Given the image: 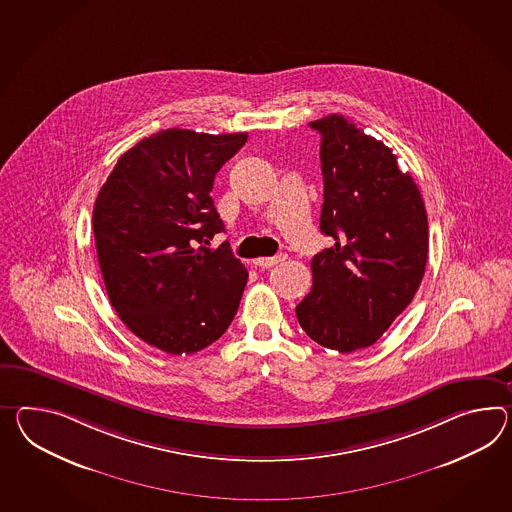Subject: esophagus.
<instances>
[{
  "label": "esophagus",
  "mask_w": 512,
  "mask_h": 512,
  "mask_svg": "<svg viewBox=\"0 0 512 512\" xmlns=\"http://www.w3.org/2000/svg\"><path fill=\"white\" fill-rule=\"evenodd\" d=\"M285 259L283 255H275V257H259V259H255L253 261V264L257 266V268H272V266H275L277 262H281Z\"/></svg>",
  "instance_id": "obj_1"
}]
</instances>
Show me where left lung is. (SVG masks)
Instances as JSON below:
<instances>
[{
  "label": "left lung",
  "mask_w": 512,
  "mask_h": 512,
  "mask_svg": "<svg viewBox=\"0 0 512 512\" xmlns=\"http://www.w3.org/2000/svg\"><path fill=\"white\" fill-rule=\"evenodd\" d=\"M309 125L322 135L320 231L335 244L312 257L311 292L296 316L314 342L351 353L375 344L414 298L429 251L427 214L381 140L340 114Z\"/></svg>",
  "instance_id": "1"
}]
</instances>
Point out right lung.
I'll return each instance as SVG.
<instances>
[{"label": "right lung", "instance_id": "add662e5", "mask_svg": "<svg viewBox=\"0 0 512 512\" xmlns=\"http://www.w3.org/2000/svg\"><path fill=\"white\" fill-rule=\"evenodd\" d=\"M248 133L164 129L118 159L101 187L92 229L109 301L146 344L190 355L222 337L248 270L224 242L211 198L214 175Z\"/></svg>", "mask_w": 512, "mask_h": 512}]
</instances>
